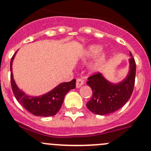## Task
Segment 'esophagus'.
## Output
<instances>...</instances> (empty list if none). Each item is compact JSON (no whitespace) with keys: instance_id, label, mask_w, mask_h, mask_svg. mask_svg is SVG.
I'll list each match as a JSON object with an SVG mask.
<instances>
[{"instance_id":"esophagus-1","label":"esophagus","mask_w":151,"mask_h":151,"mask_svg":"<svg viewBox=\"0 0 151 151\" xmlns=\"http://www.w3.org/2000/svg\"><path fill=\"white\" fill-rule=\"evenodd\" d=\"M84 83V81L82 79H77V83H76V87H77V88H79V87H81V86H82Z\"/></svg>"}]
</instances>
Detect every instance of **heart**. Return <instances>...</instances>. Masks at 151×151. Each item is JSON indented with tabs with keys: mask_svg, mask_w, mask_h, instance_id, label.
<instances>
[{
	"mask_svg": "<svg viewBox=\"0 0 151 151\" xmlns=\"http://www.w3.org/2000/svg\"><path fill=\"white\" fill-rule=\"evenodd\" d=\"M102 49V48L101 46L93 44L89 46L84 51L83 57L84 59H89L96 57L90 67L91 71L92 72H97L100 70L107 60V53L105 51H101Z\"/></svg>",
	"mask_w": 151,
	"mask_h": 151,
	"instance_id": "b5f03b06",
	"label": "heart"
}]
</instances>
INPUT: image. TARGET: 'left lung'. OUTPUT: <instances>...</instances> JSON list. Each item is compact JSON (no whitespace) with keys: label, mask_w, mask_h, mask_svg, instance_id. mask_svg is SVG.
Masks as SVG:
<instances>
[{"label":"left lung","mask_w":151,"mask_h":151,"mask_svg":"<svg viewBox=\"0 0 151 151\" xmlns=\"http://www.w3.org/2000/svg\"><path fill=\"white\" fill-rule=\"evenodd\" d=\"M130 55V69L122 82L112 83L101 73L89 77L87 84L92 89V96L87 103V107L91 112L100 115L112 113L125 105L131 97L135 85L136 64L131 52Z\"/></svg>","instance_id":"left-lung-1"}]
</instances>
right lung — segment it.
I'll return each mask as SVG.
<instances>
[{"label":"right lung","mask_w":151,"mask_h":151,"mask_svg":"<svg viewBox=\"0 0 151 151\" xmlns=\"http://www.w3.org/2000/svg\"><path fill=\"white\" fill-rule=\"evenodd\" d=\"M16 52L11 61V82L15 97L26 110L34 115L40 117L55 115L60 110L66 94L76 87V79H74L69 82L59 84L52 90L43 95L38 97L27 95L19 88L14 79L12 64Z\"/></svg>","instance_id":"right-lung-1"}]
</instances>
